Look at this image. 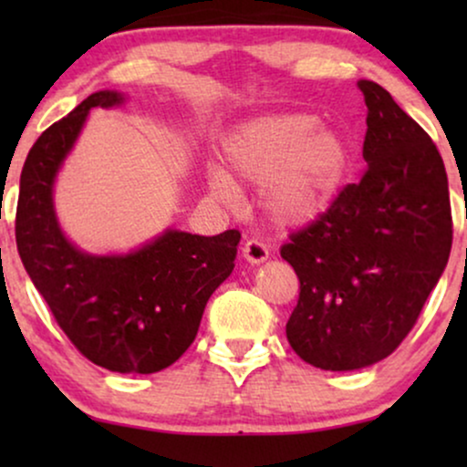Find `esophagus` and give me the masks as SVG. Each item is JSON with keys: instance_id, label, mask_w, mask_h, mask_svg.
Returning <instances> with one entry per match:
<instances>
[{"instance_id": "obj_1", "label": "esophagus", "mask_w": 467, "mask_h": 467, "mask_svg": "<svg viewBox=\"0 0 467 467\" xmlns=\"http://www.w3.org/2000/svg\"><path fill=\"white\" fill-rule=\"evenodd\" d=\"M242 254H244L248 264H264V261L270 257V251H267V246L261 240L248 238L244 242V248H242Z\"/></svg>"}]
</instances>
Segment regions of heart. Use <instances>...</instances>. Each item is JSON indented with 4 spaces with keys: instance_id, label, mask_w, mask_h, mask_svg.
<instances>
[{
    "instance_id": "heart-1",
    "label": "heart",
    "mask_w": 467,
    "mask_h": 467,
    "mask_svg": "<svg viewBox=\"0 0 467 467\" xmlns=\"http://www.w3.org/2000/svg\"><path fill=\"white\" fill-rule=\"evenodd\" d=\"M229 176L261 184V206L280 225L317 219L336 200L347 181L350 149L342 133L317 125L312 114H274L242 123L223 142ZM210 184L221 197L234 184L219 170Z\"/></svg>"
}]
</instances>
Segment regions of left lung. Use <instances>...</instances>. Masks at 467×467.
<instances>
[{
    "label": "left lung",
    "instance_id": "left-lung-1",
    "mask_svg": "<svg viewBox=\"0 0 467 467\" xmlns=\"http://www.w3.org/2000/svg\"><path fill=\"white\" fill-rule=\"evenodd\" d=\"M361 181L280 248L299 278L286 340L310 366L344 372L385 359L410 334L452 244L444 161L417 120L372 80Z\"/></svg>",
    "mask_w": 467,
    "mask_h": 467
}]
</instances>
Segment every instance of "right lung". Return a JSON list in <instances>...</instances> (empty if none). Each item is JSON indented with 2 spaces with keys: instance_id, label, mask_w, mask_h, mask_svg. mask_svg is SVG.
<instances>
[{
  "instance_id": "obj_1",
  "label": "right lung",
  "mask_w": 467,
  "mask_h": 467,
  "mask_svg": "<svg viewBox=\"0 0 467 467\" xmlns=\"http://www.w3.org/2000/svg\"><path fill=\"white\" fill-rule=\"evenodd\" d=\"M123 104L117 91L88 95L31 146L21 171L16 246L31 283L69 342L120 374H152L195 340L208 299L234 270L240 232L206 238L168 229L130 254L95 257L67 242L53 182L91 108Z\"/></svg>"
}]
</instances>
